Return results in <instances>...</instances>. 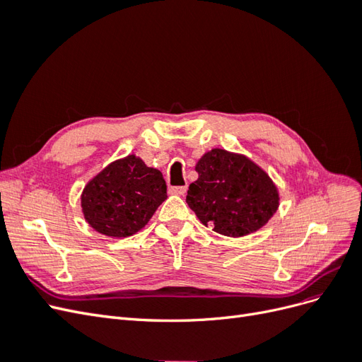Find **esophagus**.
I'll return each mask as SVG.
<instances>
[{"instance_id": "1", "label": "esophagus", "mask_w": 362, "mask_h": 362, "mask_svg": "<svg viewBox=\"0 0 362 362\" xmlns=\"http://www.w3.org/2000/svg\"><path fill=\"white\" fill-rule=\"evenodd\" d=\"M185 192H187V187H185V185H177V187H169V193H172V194L182 196V194H185Z\"/></svg>"}]
</instances>
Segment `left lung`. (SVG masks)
Returning <instances> with one entry per match:
<instances>
[{
  "label": "left lung",
  "instance_id": "8db88e82",
  "mask_svg": "<svg viewBox=\"0 0 362 362\" xmlns=\"http://www.w3.org/2000/svg\"><path fill=\"white\" fill-rule=\"evenodd\" d=\"M198 180L185 202L205 226L243 237L264 226L279 206L275 182L246 156L214 148L196 163Z\"/></svg>",
  "mask_w": 362,
  "mask_h": 362
}]
</instances>
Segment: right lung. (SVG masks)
I'll list each match as a JSON object with an SVG mask.
<instances>
[{
	"instance_id": "right-lung-1",
	"label": "right lung",
	"mask_w": 362,
	"mask_h": 362,
	"mask_svg": "<svg viewBox=\"0 0 362 362\" xmlns=\"http://www.w3.org/2000/svg\"><path fill=\"white\" fill-rule=\"evenodd\" d=\"M158 169L133 156L116 160L93 177L81 193L86 222L107 237L139 233L168 198Z\"/></svg>"
}]
</instances>
